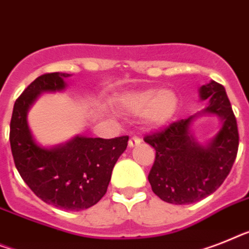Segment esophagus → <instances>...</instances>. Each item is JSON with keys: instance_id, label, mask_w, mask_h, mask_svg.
I'll return each instance as SVG.
<instances>
[{"instance_id": "obj_1", "label": "esophagus", "mask_w": 249, "mask_h": 249, "mask_svg": "<svg viewBox=\"0 0 249 249\" xmlns=\"http://www.w3.org/2000/svg\"><path fill=\"white\" fill-rule=\"evenodd\" d=\"M141 142V139H139L137 136H132L131 139H129L128 141V146L129 147H133V146H137L139 143Z\"/></svg>"}]
</instances>
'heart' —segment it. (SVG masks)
Segmentation results:
<instances>
[{
	"label": "heart",
	"mask_w": 249,
	"mask_h": 249,
	"mask_svg": "<svg viewBox=\"0 0 249 249\" xmlns=\"http://www.w3.org/2000/svg\"><path fill=\"white\" fill-rule=\"evenodd\" d=\"M126 107L129 112L143 113L150 126H161L174 116L178 98L172 90H143L127 96Z\"/></svg>",
	"instance_id": "obj_1"
}]
</instances>
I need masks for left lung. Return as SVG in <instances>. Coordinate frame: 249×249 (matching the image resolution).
Wrapping results in <instances>:
<instances>
[{"label": "left lung", "instance_id": "8db88e82", "mask_svg": "<svg viewBox=\"0 0 249 249\" xmlns=\"http://www.w3.org/2000/svg\"><path fill=\"white\" fill-rule=\"evenodd\" d=\"M200 94L201 99L207 102L203 112L223 120V127L207 146L190 135L195 116L143 137L157 151L147 177L151 190L163 201L174 205L194 203L213 194L231 173L237 158V120L224 86L211 80L201 86Z\"/></svg>", "mask_w": 249, "mask_h": 249}]
</instances>
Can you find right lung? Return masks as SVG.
<instances>
[{
	"label": "right lung",
	"instance_id": "1",
	"mask_svg": "<svg viewBox=\"0 0 249 249\" xmlns=\"http://www.w3.org/2000/svg\"><path fill=\"white\" fill-rule=\"evenodd\" d=\"M69 73L36 77L16 99L10 122V145L15 166L29 188L44 202L80 211L99 202L107 192L112 170L126 150L128 136L114 139L75 137L63 146H38L28 126L29 107L42 91L65 88Z\"/></svg>",
	"mask_w": 249,
	"mask_h": 249
}]
</instances>
